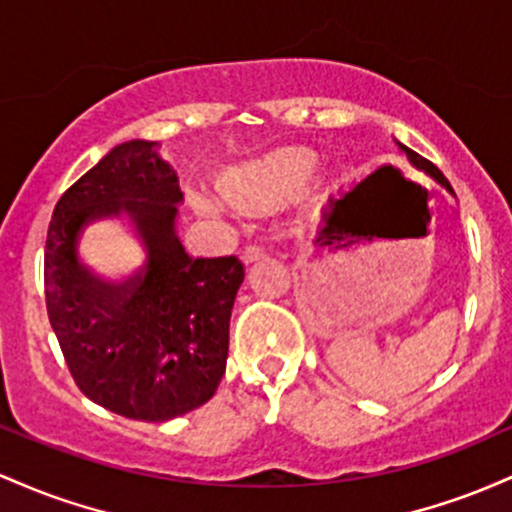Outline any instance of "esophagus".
Returning <instances> with one entry per match:
<instances>
[{
	"instance_id": "1",
	"label": "esophagus",
	"mask_w": 512,
	"mask_h": 512,
	"mask_svg": "<svg viewBox=\"0 0 512 512\" xmlns=\"http://www.w3.org/2000/svg\"><path fill=\"white\" fill-rule=\"evenodd\" d=\"M268 256V249L266 246H261V244H249L244 249V263H254V261H261V258H266Z\"/></svg>"
}]
</instances>
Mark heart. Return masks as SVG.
<instances>
[{"label":"heart","instance_id":"b5f03b06","mask_svg":"<svg viewBox=\"0 0 512 512\" xmlns=\"http://www.w3.org/2000/svg\"><path fill=\"white\" fill-rule=\"evenodd\" d=\"M314 166L317 157L307 149H283L229 176L222 191L237 208H256L300 188L312 176Z\"/></svg>","mask_w":512,"mask_h":512}]
</instances>
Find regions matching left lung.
I'll use <instances>...</instances> for the list:
<instances>
[{
	"instance_id": "1",
	"label": "left lung",
	"mask_w": 512,
	"mask_h": 512,
	"mask_svg": "<svg viewBox=\"0 0 512 512\" xmlns=\"http://www.w3.org/2000/svg\"><path fill=\"white\" fill-rule=\"evenodd\" d=\"M399 149H401V152L406 154V157H409V162H411L413 166H416V169L426 171V174H428V176H433V179L438 181L442 188H447V191H450L452 195H455V191H452V186H450V181H447L445 176H442V171L438 169V166H435L433 162H428L426 157H421V154H418V152H413V149H409V147H406V145H401V142H399Z\"/></svg>"
}]
</instances>
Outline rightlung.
Masks as SVG:
<instances>
[{
    "mask_svg": "<svg viewBox=\"0 0 512 512\" xmlns=\"http://www.w3.org/2000/svg\"><path fill=\"white\" fill-rule=\"evenodd\" d=\"M183 193L157 142L113 147L57 200L45 241V304L74 382L94 404L162 423L198 409L227 367L237 256L191 258L176 234ZM125 214L148 261L123 286L78 263L89 221Z\"/></svg>",
    "mask_w": 512,
    "mask_h": 512,
    "instance_id": "add662e5",
    "label": "right lung"
}]
</instances>
